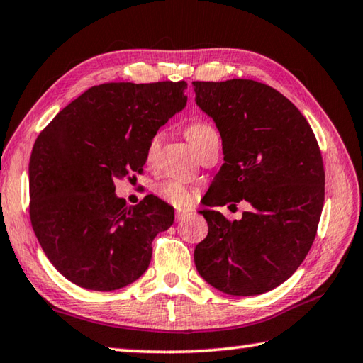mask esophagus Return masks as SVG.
Returning a JSON list of instances; mask_svg holds the SVG:
<instances>
[{"instance_id":"34e87169","label":"esophagus","mask_w":363,"mask_h":363,"mask_svg":"<svg viewBox=\"0 0 363 363\" xmlns=\"http://www.w3.org/2000/svg\"><path fill=\"white\" fill-rule=\"evenodd\" d=\"M190 214L192 213H187V211H177L176 213V220H182V219H186V218H189Z\"/></svg>"}]
</instances>
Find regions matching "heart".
I'll return each mask as SVG.
<instances>
[{"mask_svg": "<svg viewBox=\"0 0 363 363\" xmlns=\"http://www.w3.org/2000/svg\"><path fill=\"white\" fill-rule=\"evenodd\" d=\"M211 133H216V131H214L213 128L208 125V123L194 121L187 126L186 136L190 140V144L195 147L201 139L206 138L208 134H211ZM158 144H160V136H155L150 140L149 157H152L153 153L157 152ZM157 194L162 196L164 201H168V203H171L173 206H177V208H187L195 201L194 190L189 189L186 184H182L179 181H174V179H167V181H163L162 184H158Z\"/></svg>", "mask_w": 363, "mask_h": 363, "instance_id": "heart-1", "label": "heart"}]
</instances>
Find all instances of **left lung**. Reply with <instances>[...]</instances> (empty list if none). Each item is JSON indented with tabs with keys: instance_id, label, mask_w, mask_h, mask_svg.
Masks as SVG:
<instances>
[{
	"instance_id": "obj_1",
	"label": "left lung",
	"mask_w": 363,
	"mask_h": 363,
	"mask_svg": "<svg viewBox=\"0 0 363 363\" xmlns=\"http://www.w3.org/2000/svg\"><path fill=\"white\" fill-rule=\"evenodd\" d=\"M192 84L224 153L200 210L208 235L195 247V266L216 290L256 296L290 279L314 243L325 199L322 153L303 113L277 89L240 78ZM240 199L252 210L238 221L212 210Z\"/></svg>"
}]
</instances>
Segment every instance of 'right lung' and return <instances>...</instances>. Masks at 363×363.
I'll return each instance as SVG.
<instances>
[{
    "mask_svg": "<svg viewBox=\"0 0 363 363\" xmlns=\"http://www.w3.org/2000/svg\"><path fill=\"white\" fill-rule=\"evenodd\" d=\"M186 82L94 86L35 140L30 219L48 259L72 284L112 291L149 267L153 238L174 223V208L155 195L128 206L115 181L143 171L150 140L186 107Z\"/></svg>",
    "mask_w": 363,
    "mask_h": 363,
    "instance_id": "1",
    "label": "right lung"
}]
</instances>
